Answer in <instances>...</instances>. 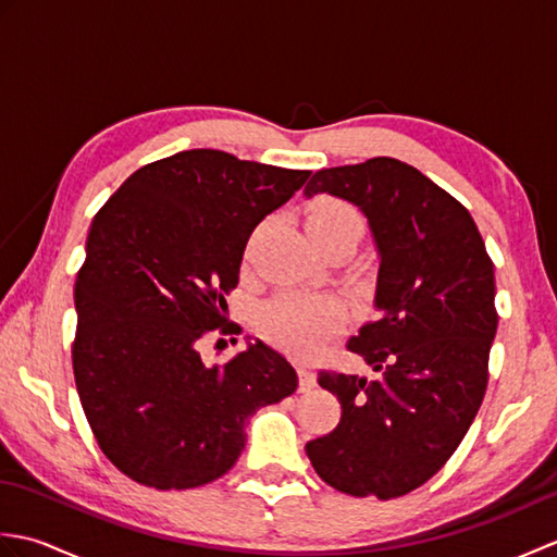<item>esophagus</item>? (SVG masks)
Masks as SVG:
<instances>
[{
  "mask_svg": "<svg viewBox=\"0 0 557 557\" xmlns=\"http://www.w3.org/2000/svg\"><path fill=\"white\" fill-rule=\"evenodd\" d=\"M313 387H315V373L306 369V366H299V389L301 393H309Z\"/></svg>",
  "mask_w": 557,
  "mask_h": 557,
  "instance_id": "obj_1",
  "label": "esophagus"
}]
</instances>
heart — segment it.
Instances as JSON below:
<instances>
[{"instance_id": "obj_1", "label": "heart", "mask_w": 557, "mask_h": 557, "mask_svg": "<svg viewBox=\"0 0 557 557\" xmlns=\"http://www.w3.org/2000/svg\"><path fill=\"white\" fill-rule=\"evenodd\" d=\"M306 230L315 246L337 239L359 242L363 232L361 212L335 196H318L306 210ZM345 323V309L333 297L282 294L260 313V327L270 342L297 357H309Z\"/></svg>"}]
</instances>
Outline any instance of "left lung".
Wrapping results in <instances>:
<instances>
[{"mask_svg":"<svg viewBox=\"0 0 557 557\" xmlns=\"http://www.w3.org/2000/svg\"><path fill=\"white\" fill-rule=\"evenodd\" d=\"M304 194L359 206L381 256L377 318L347 342L377 377L318 373L342 417L306 455L339 493L399 498L443 469L486 395L493 260L469 210L395 158L321 170Z\"/></svg>","mask_w":557,"mask_h":557,"instance_id":"obj_1","label":"left lung"}]
</instances>
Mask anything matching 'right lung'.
Listing matches in <instances>:
<instances>
[{"label": "right lung", "mask_w": 557, "mask_h": 557, "mask_svg": "<svg viewBox=\"0 0 557 557\" xmlns=\"http://www.w3.org/2000/svg\"><path fill=\"white\" fill-rule=\"evenodd\" d=\"M309 174L182 150L136 170L92 220L71 361L100 449L140 486L186 491L227 474L246 419L297 389V371L263 342L224 366H206L198 345L242 333L224 294L248 236Z\"/></svg>", "instance_id": "right-lung-1"}]
</instances>
